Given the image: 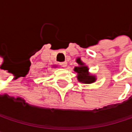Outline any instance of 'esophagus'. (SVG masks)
I'll return each instance as SVG.
<instances>
[{"mask_svg": "<svg viewBox=\"0 0 132 132\" xmlns=\"http://www.w3.org/2000/svg\"><path fill=\"white\" fill-rule=\"evenodd\" d=\"M60 65L61 66H63V67H66V66H67V62H62V63H60Z\"/></svg>", "mask_w": 132, "mask_h": 132, "instance_id": "34e87169", "label": "esophagus"}]
</instances>
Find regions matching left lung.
Returning <instances> with one entry per match:
<instances>
[{
    "label": "left lung",
    "instance_id": "1",
    "mask_svg": "<svg viewBox=\"0 0 132 132\" xmlns=\"http://www.w3.org/2000/svg\"><path fill=\"white\" fill-rule=\"evenodd\" d=\"M76 62L79 64V66H76L74 68V71L77 72V79L80 82L85 84H91L92 82H95L96 77L95 76L91 75L89 72L88 66H86L80 58L76 59Z\"/></svg>",
    "mask_w": 132,
    "mask_h": 132
}]
</instances>
